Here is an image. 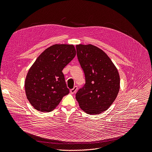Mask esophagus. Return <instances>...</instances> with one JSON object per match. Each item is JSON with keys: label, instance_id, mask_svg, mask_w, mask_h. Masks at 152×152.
Segmentation results:
<instances>
[{"label": "esophagus", "instance_id": "34e87169", "mask_svg": "<svg viewBox=\"0 0 152 152\" xmlns=\"http://www.w3.org/2000/svg\"><path fill=\"white\" fill-rule=\"evenodd\" d=\"M77 86H75L72 89H71V90H70V92H71V94H75V92H76V91H77Z\"/></svg>", "mask_w": 152, "mask_h": 152}]
</instances>
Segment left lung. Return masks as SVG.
Masks as SVG:
<instances>
[{
  "label": "left lung",
  "mask_w": 152,
  "mask_h": 152,
  "mask_svg": "<svg viewBox=\"0 0 152 152\" xmlns=\"http://www.w3.org/2000/svg\"><path fill=\"white\" fill-rule=\"evenodd\" d=\"M77 56L86 78L84 86L76 99L88 114H99L113 104L120 89V76L115 66L101 49L94 45H77Z\"/></svg>",
  "instance_id": "left-lung-1"
}]
</instances>
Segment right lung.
<instances>
[{"label": "right lung", "mask_w": 152, "mask_h": 152, "mask_svg": "<svg viewBox=\"0 0 152 152\" xmlns=\"http://www.w3.org/2000/svg\"><path fill=\"white\" fill-rule=\"evenodd\" d=\"M73 45L55 44L44 50L29 69L25 81L26 96L39 112H51L69 89L62 72L76 56Z\"/></svg>", "instance_id": "obj_1"}]
</instances>
